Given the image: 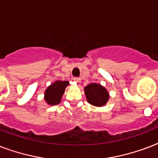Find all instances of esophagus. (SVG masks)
Wrapping results in <instances>:
<instances>
[{"label": "esophagus", "instance_id": "esophagus-1", "mask_svg": "<svg viewBox=\"0 0 158 158\" xmlns=\"http://www.w3.org/2000/svg\"><path fill=\"white\" fill-rule=\"evenodd\" d=\"M74 80L76 82V83H78V84H79V83L81 82V79H80V78H79V77H74Z\"/></svg>", "mask_w": 158, "mask_h": 158}]
</instances>
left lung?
Wrapping results in <instances>:
<instances>
[{
  "label": "left lung",
  "mask_w": 158,
  "mask_h": 158,
  "mask_svg": "<svg viewBox=\"0 0 158 158\" xmlns=\"http://www.w3.org/2000/svg\"><path fill=\"white\" fill-rule=\"evenodd\" d=\"M87 100L89 103L96 106L105 105L109 98V95L105 88L98 84H89L84 89Z\"/></svg>",
  "instance_id": "8db88e82"
}]
</instances>
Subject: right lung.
<instances>
[{
    "label": "right lung",
    "mask_w": 158,
    "mask_h": 158,
    "mask_svg": "<svg viewBox=\"0 0 158 158\" xmlns=\"http://www.w3.org/2000/svg\"><path fill=\"white\" fill-rule=\"evenodd\" d=\"M67 85H69L68 81H56L51 84L45 93V100L50 105L59 104Z\"/></svg>",
    "instance_id": "right-lung-1"
}]
</instances>
